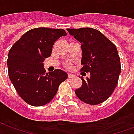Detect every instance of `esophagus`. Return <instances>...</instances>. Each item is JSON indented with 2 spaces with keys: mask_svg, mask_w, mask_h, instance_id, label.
Listing matches in <instances>:
<instances>
[{
  "mask_svg": "<svg viewBox=\"0 0 134 134\" xmlns=\"http://www.w3.org/2000/svg\"><path fill=\"white\" fill-rule=\"evenodd\" d=\"M75 75H73V74H70V73H69V74H68V77H69V78H72V77H75Z\"/></svg>",
  "mask_w": 134,
  "mask_h": 134,
  "instance_id": "esophagus-1",
  "label": "esophagus"
}]
</instances>
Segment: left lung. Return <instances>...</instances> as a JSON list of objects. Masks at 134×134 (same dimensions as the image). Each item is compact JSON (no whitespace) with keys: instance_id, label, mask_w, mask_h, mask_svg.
<instances>
[{"instance_id":"left-lung-1","label":"left lung","mask_w":134,"mask_h":134,"mask_svg":"<svg viewBox=\"0 0 134 134\" xmlns=\"http://www.w3.org/2000/svg\"><path fill=\"white\" fill-rule=\"evenodd\" d=\"M67 31L81 44V71L90 74L86 80L80 77L82 85L75 90L76 96L85 103H101L111 96L121 74L116 47L95 29H67Z\"/></svg>"}]
</instances>
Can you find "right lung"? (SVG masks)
Segmentation results:
<instances>
[{"label": "right lung", "instance_id": "add662e5", "mask_svg": "<svg viewBox=\"0 0 134 134\" xmlns=\"http://www.w3.org/2000/svg\"><path fill=\"white\" fill-rule=\"evenodd\" d=\"M66 35L62 29L36 28L26 32L9 50V78L19 96L31 105L49 103L59 85L67 78L63 70L47 73L44 68V61L52 54L54 42Z\"/></svg>", "mask_w": 134, "mask_h": 134}]
</instances>
